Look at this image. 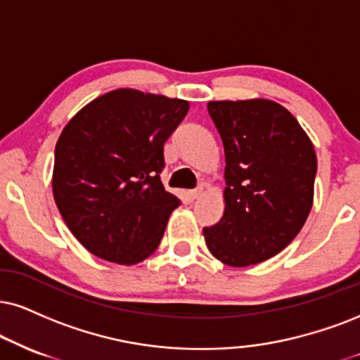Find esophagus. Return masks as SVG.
I'll list each match as a JSON object with an SVG mask.
<instances>
[{"mask_svg": "<svg viewBox=\"0 0 360 360\" xmlns=\"http://www.w3.org/2000/svg\"><path fill=\"white\" fill-rule=\"evenodd\" d=\"M203 193H205V188H203V185H198L197 188L190 192V198H193V200H197V198H200Z\"/></svg>", "mask_w": 360, "mask_h": 360, "instance_id": "obj_1", "label": "esophagus"}]
</instances>
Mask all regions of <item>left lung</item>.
<instances>
[{"label": "left lung", "instance_id": "left-lung-1", "mask_svg": "<svg viewBox=\"0 0 360 360\" xmlns=\"http://www.w3.org/2000/svg\"><path fill=\"white\" fill-rule=\"evenodd\" d=\"M225 152V212L203 229L212 255L247 267L282 252L314 202L316 150L294 115L270 100L210 101Z\"/></svg>", "mask_w": 360, "mask_h": 360}]
</instances>
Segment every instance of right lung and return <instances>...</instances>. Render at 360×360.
I'll return each instance as SVG.
<instances>
[{
  "mask_svg": "<svg viewBox=\"0 0 360 360\" xmlns=\"http://www.w3.org/2000/svg\"><path fill=\"white\" fill-rule=\"evenodd\" d=\"M188 101L130 88L82 108L55 148L53 197L77 240L122 265L157 250L180 200L160 180L163 145L188 112Z\"/></svg>",
  "mask_w": 360,
  "mask_h": 360,
  "instance_id": "1",
  "label": "right lung"
}]
</instances>
